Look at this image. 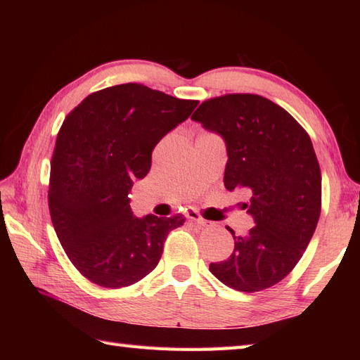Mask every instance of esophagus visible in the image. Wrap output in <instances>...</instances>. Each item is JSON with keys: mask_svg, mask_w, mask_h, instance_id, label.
Segmentation results:
<instances>
[{"mask_svg": "<svg viewBox=\"0 0 360 360\" xmlns=\"http://www.w3.org/2000/svg\"><path fill=\"white\" fill-rule=\"evenodd\" d=\"M186 217H187L190 221H195V223H196L198 226H201V227H207V226L210 224V221L204 219L196 210H187Z\"/></svg>", "mask_w": 360, "mask_h": 360, "instance_id": "esophagus-1", "label": "esophagus"}]
</instances>
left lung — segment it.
Returning a JSON list of instances; mask_svg holds the SVG:
<instances>
[{
	"label": "left lung",
	"instance_id": "obj_1",
	"mask_svg": "<svg viewBox=\"0 0 360 360\" xmlns=\"http://www.w3.org/2000/svg\"><path fill=\"white\" fill-rule=\"evenodd\" d=\"M192 119L223 137L224 186L248 190L255 226L236 236L210 272L226 286L257 292L294 269L314 235L322 209V174L308 133L290 114L257 94H226L202 102Z\"/></svg>",
	"mask_w": 360,
	"mask_h": 360
}]
</instances>
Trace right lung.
<instances>
[{
    "label": "right lung",
    "mask_w": 360,
    "mask_h": 360,
    "mask_svg": "<svg viewBox=\"0 0 360 360\" xmlns=\"http://www.w3.org/2000/svg\"><path fill=\"white\" fill-rule=\"evenodd\" d=\"M196 105L125 83L89 94L65 119L51 162V219L75 269L96 285L142 280L158 266L168 232L184 224L181 213L136 218L128 193L150 172L153 148Z\"/></svg>",
    "instance_id": "obj_1"
}]
</instances>
